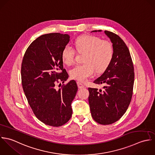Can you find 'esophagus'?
I'll return each mask as SVG.
<instances>
[{
  "instance_id": "obj_1",
  "label": "esophagus",
  "mask_w": 155,
  "mask_h": 155,
  "mask_svg": "<svg viewBox=\"0 0 155 155\" xmlns=\"http://www.w3.org/2000/svg\"><path fill=\"white\" fill-rule=\"evenodd\" d=\"M77 85H78V87L79 89H83L84 87V85L79 81L77 82Z\"/></svg>"
}]
</instances>
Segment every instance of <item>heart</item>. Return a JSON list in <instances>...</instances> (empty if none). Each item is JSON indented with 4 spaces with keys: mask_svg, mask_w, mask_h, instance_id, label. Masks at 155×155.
Instances as JSON below:
<instances>
[{
    "mask_svg": "<svg viewBox=\"0 0 155 155\" xmlns=\"http://www.w3.org/2000/svg\"><path fill=\"white\" fill-rule=\"evenodd\" d=\"M78 53H85L84 64H77L70 71L72 78L84 81L96 72L104 71L110 65L113 57V48L110 42L93 35L78 37L75 41ZM76 51L74 48L66 45L62 51L63 62L70 66L75 61Z\"/></svg>",
    "mask_w": 155,
    "mask_h": 155,
    "instance_id": "obj_1",
    "label": "heart"
}]
</instances>
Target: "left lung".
I'll use <instances>...</instances> for the list:
<instances>
[{
    "instance_id": "left-lung-1",
    "label": "left lung",
    "mask_w": 155,
    "mask_h": 155,
    "mask_svg": "<svg viewBox=\"0 0 155 155\" xmlns=\"http://www.w3.org/2000/svg\"><path fill=\"white\" fill-rule=\"evenodd\" d=\"M104 33L113 44V57L104 72L93 81L97 84H104V91L89 87V103L93 119L105 125L117 122L126 111L132 96L134 69L124 41L111 31Z\"/></svg>"
}]
</instances>
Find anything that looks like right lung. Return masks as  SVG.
Instances as JSON below:
<instances>
[{
  "mask_svg": "<svg viewBox=\"0 0 155 155\" xmlns=\"http://www.w3.org/2000/svg\"><path fill=\"white\" fill-rule=\"evenodd\" d=\"M69 38L59 33L40 36L26 50L21 64L23 89L33 112L40 121L54 127L71 119V103L78 90L75 80L55 87L69 77L63 69L62 51Z\"/></svg>",
  "mask_w": 155,
  "mask_h": 155,
  "instance_id": "1",
  "label": "right lung"
}]
</instances>
